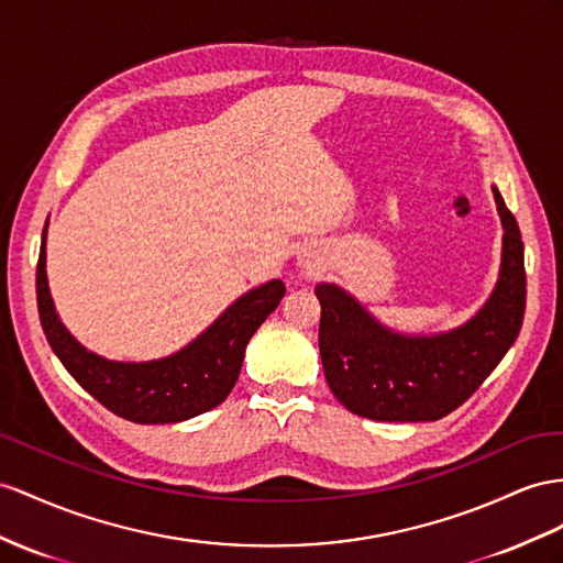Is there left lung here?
Returning <instances> with one entry per match:
<instances>
[{
  "label": "left lung",
  "instance_id": "8db88e82",
  "mask_svg": "<svg viewBox=\"0 0 563 563\" xmlns=\"http://www.w3.org/2000/svg\"><path fill=\"white\" fill-rule=\"evenodd\" d=\"M504 223L501 273L481 313L438 338H401L378 325L335 285H316L319 350L330 390L373 421H438L478 390L509 352L526 311L523 240L497 190Z\"/></svg>",
  "mask_w": 563,
  "mask_h": 563
}]
</instances>
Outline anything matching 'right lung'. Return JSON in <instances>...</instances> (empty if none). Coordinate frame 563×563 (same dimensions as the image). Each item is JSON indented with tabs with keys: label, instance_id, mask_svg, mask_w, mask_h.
Segmentation results:
<instances>
[{
	"label": "right lung",
	"instance_id": "obj_1",
	"mask_svg": "<svg viewBox=\"0 0 563 563\" xmlns=\"http://www.w3.org/2000/svg\"><path fill=\"white\" fill-rule=\"evenodd\" d=\"M45 233L47 225L42 230L35 276L42 330L70 376L99 405L133 423H178L219 407L240 376L250 338L285 297L283 280H271L240 297L178 354L147 364L107 362L80 347L54 311L45 271Z\"/></svg>",
	"mask_w": 563,
	"mask_h": 563
}]
</instances>
